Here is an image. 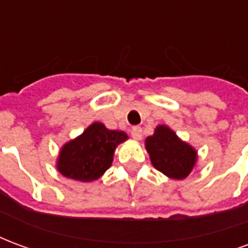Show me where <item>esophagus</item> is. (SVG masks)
I'll return each mask as SVG.
<instances>
[{
  "label": "esophagus",
  "mask_w": 248,
  "mask_h": 248,
  "mask_svg": "<svg viewBox=\"0 0 248 248\" xmlns=\"http://www.w3.org/2000/svg\"><path fill=\"white\" fill-rule=\"evenodd\" d=\"M130 134H131V137H133L134 140H140V138H142V127H140V126H134L133 129L130 130Z\"/></svg>",
  "instance_id": "1"
}]
</instances>
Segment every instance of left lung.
I'll list each match as a JSON object with an SVG mask.
<instances>
[{
	"instance_id": "obj_1",
	"label": "left lung",
	"mask_w": 248,
	"mask_h": 248,
	"mask_svg": "<svg viewBox=\"0 0 248 248\" xmlns=\"http://www.w3.org/2000/svg\"><path fill=\"white\" fill-rule=\"evenodd\" d=\"M146 149L153 166L174 179L186 178L197 161V151L166 126H158L154 135L146 138Z\"/></svg>"
}]
</instances>
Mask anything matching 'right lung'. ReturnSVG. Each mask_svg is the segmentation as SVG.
Listing matches in <instances>:
<instances>
[{
    "instance_id": "right-lung-1",
    "label": "right lung",
    "mask_w": 248,
    "mask_h": 248,
    "mask_svg": "<svg viewBox=\"0 0 248 248\" xmlns=\"http://www.w3.org/2000/svg\"><path fill=\"white\" fill-rule=\"evenodd\" d=\"M127 140L124 131L108 130L102 124H93L83 134L62 147L58 171L71 179L95 181L111 166L115 147Z\"/></svg>"
}]
</instances>
